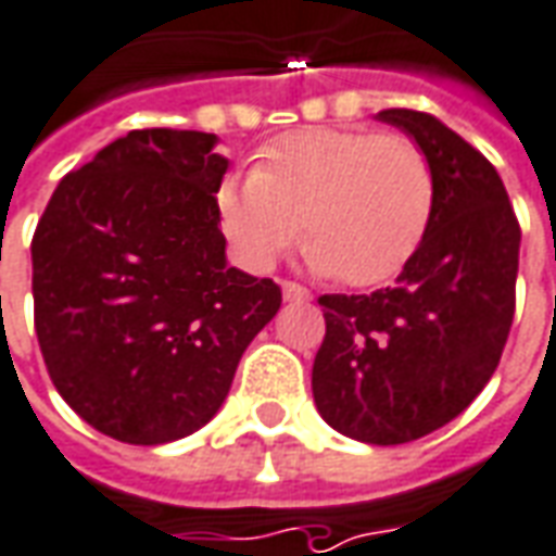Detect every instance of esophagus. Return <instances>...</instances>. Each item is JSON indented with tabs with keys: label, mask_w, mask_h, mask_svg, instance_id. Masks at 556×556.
I'll use <instances>...</instances> for the list:
<instances>
[{
	"label": "esophagus",
	"mask_w": 556,
	"mask_h": 556,
	"mask_svg": "<svg viewBox=\"0 0 556 556\" xmlns=\"http://www.w3.org/2000/svg\"><path fill=\"white\" fill-rule=\"evenodd\" d=\"M281 293H285V302H308L312 300V293L305 290L302 285H293V281H285L281 285Z\"/></svg>",
	"instance_id": "1"
}]
</instances>
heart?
<instances>
[{"label": "heart", "mask_w": 556, "mask_h": 556, "mask_svg": "<svg viewBox=\"0 0 556 556\" xmlns=\"http://www.w3.org/2000/svg\"><path fill=\"white\" fill-rule=\"evenodd\" d=\"M214 212L244 269L269 271L302 229L312 269L375 287L427 239L435 168L405 136L312 126L269 141L248 175L224 178Z\"/></svg>", "instance_id": "heart-1"}]
</instances>
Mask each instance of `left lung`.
<instances>
[{
  "instance_id": "1",
  "label": "left lung",
  "mask_w": 556,
  "mask_h": 556,
  "mask_svg": "<svg viewBox=\"0 0 556 556\" xmlns=\"http://www.w3.org/2000/svg\"><path fill=\"white\" fill-rule=\"evenodd\" d=\"M435 168L430 232L396 285L320 296L327 336L312 393L332 430L405 445L445 427L496 372L515 317L520 227L503 178L439 117L378 111Z\"/></svg>"
}]
</instances>
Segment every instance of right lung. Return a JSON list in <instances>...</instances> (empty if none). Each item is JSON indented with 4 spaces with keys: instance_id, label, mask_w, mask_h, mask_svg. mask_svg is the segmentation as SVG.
Listing matches in <instances>:
<instances>
[{
    "instance_id": "1",
    "label": "right lung",
    "mask_w": 556,
    "mask_h": 556,
    "mask_svg": "<svg viewBox=\"0 0 556 556\" xmlns=\"http://www.w3.org/2000/svg\"><path fill=\"white\" fill-rule=\"evenodd\" d=\"M217 136L132 129L53 190L33 236V300L53 388L93 430L166 445L227 400L281 287L227 266Z\"/></svg>"
}]
</instances>
